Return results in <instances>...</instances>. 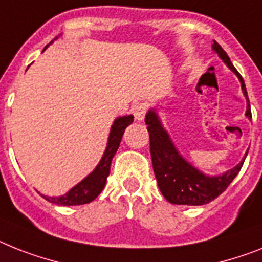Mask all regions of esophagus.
I'll return each mask as SVG.
<instances>
[{"mask_svg":"<svg viewBox=\"0 0 262 262\" xmlns=\"http://www.w3.org/2000/svg\"><path fill=\"white\" fill-rule=\"evenodd\" d=\"M147 112V107L144 103H136V104L133 105V114L135 116V120L138 122H142L146 116Z\"/></svg>","mask_w":262,"mask_h":262,"instance_id":"esophagus-1","label":"esophagus"}]
</instances>
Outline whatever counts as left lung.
Masks as SVG:
<instances>
[{
    "instance_id": "8db88e82",
    "label": "left lung",
    "mask_w": 262,
    "mask_h": 262,
    "mask_svg": "<svg viewBox=\"0 0 262 262\" xmlns=\"http://www.w3.org/2000/svg\"><path fill=\"white\" fill-rule=\"evenodd\" d=\"M211 48L228 66V68L238 77L243 94L246 99L245 116L248 119H252L249 97H248L244 79L217 41H214ZM144 122L150 134V151L155 178H157L161 193L170 204L198 206V205H206L210 201L215 200L220 194L224 193L226 187L237 177L248 155V151H246L245 157L241 159L238 165L224 174L206 175L194 167L190 162L186 161L185 158L179 154V151L172 143L171 138L162 124L161 118L155 108L148 110Z\"/></svg>"
}]
</instances>
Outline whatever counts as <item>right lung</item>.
I'll return each mask as SVG.
<instances>
[{
    "label": "right lung",
    "mask_w": 262,
    "mask_h": 262,
    "mask_svg": "<svg viewBox=\"0 0 262 262\" xmlns=\"http://www.w3.org/2000/svg\"><path fill=\"white\" fill-rule=\"evenodd\" d=\"M47 48H48V45L45 47V49ZM133 122V115L119 116V118H116L114 120V124L111 126V131H110V135H108L107 147H105L104 154L101 157L99 165L83 181H80L77 185L73 186L68 193L60 196H48L42 195V194L41 195L44 196L47 201L52 202V204L60 205V206H76V205H84L92 202L101 193V190L104 189L105 182H107V177L110 175L112 158H114V155L118 151L120 140H122V136L124 134V129Z\"/></svg>",
    "instance_id": "obj_1"
}]
</instances>
